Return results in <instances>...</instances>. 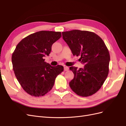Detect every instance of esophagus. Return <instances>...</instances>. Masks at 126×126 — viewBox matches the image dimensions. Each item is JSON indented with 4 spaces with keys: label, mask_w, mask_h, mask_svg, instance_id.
Instances as JSON below:
<instances>
[{
    "label": "esophagus",
    "mask_w": 126,
    "mask_h": 126,
    "mask_svg": "<svg viewBox=\"0 0 126 126\" xmlns=\"http://www.w3.org/2000/svg\"><path fill=\"white\" fill-rule=\"evenodd\" d=\"M69 70V67L67 66H64V71H68Z\"/></svg>",
    "instance_id": "obj_1"
}]
</instances>
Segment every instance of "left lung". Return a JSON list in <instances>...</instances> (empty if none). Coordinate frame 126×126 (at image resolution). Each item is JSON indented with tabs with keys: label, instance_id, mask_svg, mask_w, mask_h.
<instances>
[{
	"label": "left lung",
	"instance_id": "8db88e82",
	"mask_svg": "<svg viewBox=\"0 0 126 126\" xmlns=\"http://www.w3.org/2000/svg\"><path fill=\"white\" fill-rule=\"evenodd\" d=\"M63 40L74 56H80L82 68H69L74 74L69 82L72 91L79 96L88 97L100 89L109 72L110 55L101 38L94 32L72 30L62 32Z\"/></svg>",
	"mask_w": 126,
	"mask_h": 126
}]
</instances>
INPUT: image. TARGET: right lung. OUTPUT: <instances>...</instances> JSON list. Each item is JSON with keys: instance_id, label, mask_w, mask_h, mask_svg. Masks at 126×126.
Instances as JSON below:
<instances>
[{"instance_id": "right-lung-1", "label": "right lung", "mask_w": 126, "mask_h": 126, "mask_svg": "<svg viewBox=\"0 0 126 126\" xmlns=\"http://www.w3.org/2000/svg\"><path fill=\"white\" fill-rule=\"evenodd\" d=\"M62 37L60 32L40 31L18 44L11 60L14 73L23 89L35 97L43 96L51 90L62 66H51L43 58L49 56L52 44Z\"/></svg>"}]
</instances>
